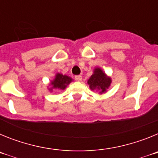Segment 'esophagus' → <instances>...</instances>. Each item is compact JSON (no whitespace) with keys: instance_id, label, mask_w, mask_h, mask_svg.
Masks as SVG:
<instances>
[{"instance_id":"1","label":"esophagus","mask_w":158,"mask_h":158,"mask_svg":"<svg viewBox=\"0 0 158 158\" xmlns=\"http://www.w3.org/2000/svg\"><path fill=\"white\" fill-rule=\"evenodd\" d=\"M75 80L77 81H81L82 80V77L81 75H77V76H75Z\"/></svg>"}]
</instances>
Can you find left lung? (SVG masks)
Returning <instances> with one entry per match:
<instances>
[{"mask_svg":"<svg viewBox=\"0 0 158 158\" xmlns=\"http://www.w3.org/2000/svg\"><path fill=\"white\" fill-rule=\"evenodd\" d=\"M111 77H107L105 73L103 72V70L98 67L94 69L93 75L88 80V84L89 85L90 89L100 90V93H105L111 85Z\"/></svg>","mask_w":158,"mask_h":158,"instance_id":"1","label":"left lung"}]
</instances>
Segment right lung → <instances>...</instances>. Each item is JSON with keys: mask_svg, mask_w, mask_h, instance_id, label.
I'll return each instance as SVG.
<instances>
[{"mask_svg": "<svg viewBox=\"0 0 158 158\" xmlns=\"http://www.w3.org/2000/svg\"><path fill=\"white\" fill-rule=\"evenodd\" d=\"M73 81V79L66 75H63L62 73H57L55 75L54 80L51 82V85L52 87L49 89L51 91H52L53 89H58L60 90H64L66 88V86Z\"/></svg>", "mask_w": 158, "mask_h": 158, "instance_id": "right-lung-1", "label": "right lung"}]
</instances>
